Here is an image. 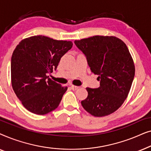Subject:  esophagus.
Segmentation results:
<instances>
[{
    "label": "esophagus",
    "mask_w": 151,
    "mask_h": 151,
    "mask_svg": "<svg viewBox=\"0 0 151 151\" xmlns=\"http://www.w3.org/2000/svg\"><path fill=\"white\" fill-rule=\"evenodd\" d=\"M71 88L73 90H77L78 88H79V86H75V85H71Z\"/></svg>",
    "instance_id": "obj_1"
}]
</instances>
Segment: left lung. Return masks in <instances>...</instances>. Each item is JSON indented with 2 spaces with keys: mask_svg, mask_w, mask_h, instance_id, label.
<instances>
[{
  "mask_svg": "<svg viewBox=\"0 0 151 151\" xmlns=\"http://www.w3.org/2000/svg\"><path fill=\"white\" fill-rule=\"evenodd\" d=\"M74 42L100 81L98 88H86L88 96L81 102L82 106L95 117L114 113L127 99L135 76V65L127 46L117 37L108 36H94Z\"/></svg>",
  "mask_w": 151,
  "mask_h": 151,
  "instance_id": "left-lung-1",
  "label": "left lung"
}]
</instances>
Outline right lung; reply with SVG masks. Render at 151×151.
<instances>
[{
  "label": "right lung",
  "mask_w": 151,
  "mask_h": 151,
  "mask_svg": "<svg viewBox=\"0 0 151 151\" xmlns=\"http://www.w3.org/2000/svg\"><path fill=\"white\" fill-rule=\"evenodd\" d=\"M71 41L45 36L24 38L14 49L11 62L12 85L24 108L37 115L55 110L67 86L47 76L56 69L61 58L71 49Z\"/></svg>",
  "instance_id": "add662e5"
}]
</instances>
